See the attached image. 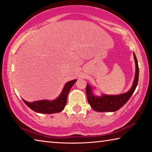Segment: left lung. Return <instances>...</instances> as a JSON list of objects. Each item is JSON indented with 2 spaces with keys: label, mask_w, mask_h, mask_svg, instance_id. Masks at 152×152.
Here are the masks:
<instances>
[{
  "label": "left lung",
  "mask_w": 152,
  "mask_h": 152,
  "mask_svg": "<svg viewBox=\"0 0 152 152\" xmlns=\"http://www.w3.org/2000/svg\"><path fill=\"white\" fill-rule=\"evenodd\" d=\"M134 58L136 63V73L132 86L127 92L118 95H107L104 94L101 96H98L94 94L92 87L87 84L86 92L88 102L93 110L99 112H115L121 108L129 100L136 90L139 78V67L134 52Z\"/></svg>",
  "instance_id": "left-lung-1"
}]
</instances>
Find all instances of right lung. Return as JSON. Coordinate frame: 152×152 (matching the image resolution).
Masks as SVG:
<instances>
[{
  "label": "right lung",
  "mask_w": 152,
  "mask_h": 152,
  "mask_svg": "<svg viewBox=\"0 0 152 152\" xmlns=\"http://www.w3.org/2000/svg\"><path fill=\"white\" fill-rule=\"evenodd\" d=\"M76 82V80L68 82L64 85V88L58 97L54 100H42L28 102L24 100V99L23 100L27 106L37 113L50 114L60 112L66 106L68 92H70L71 88L72 87Z\"/></svg>",
  "instance_id": "add662e5"
}]
</instances>
